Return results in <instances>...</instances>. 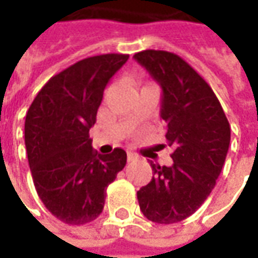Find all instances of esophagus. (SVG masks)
Masks as SVG:
<instances>
[{"mask_svg": "<svg viewBox=\"0 0 258 258\" xmlns=\"http://www.w3.org/2000/svg\"><path fill=\"white\" fill-rule=\"evenodd\" d=\"M127 160L128 162H135V160H138V155H135L133 152H130L128 155H127Z\"/></svg>", "mask_w": 258, "mask_h": 258, "instance_id": "esophagus-1", "label": "esophagus"}]
</instances>
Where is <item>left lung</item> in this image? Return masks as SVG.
I'll list each match as a JSON object with an SVG mask.
<instances>
[{
	"label": "left lung",
	"mask_w": 258,
	"mask_h": 258,
	"mask_svg": "<svg viewBox=\"0 0 258 258\" xmlns=\"http://www.w3.org/2000/svg\"><path fill=\"white\" fill-rule=\"evenodd\" d=\"M134 59L162 88L160 117L173 166L151 162V182L137 192L144 216L174 224L194 214L216 186L225 163L231 127L210 85L184 59L146 49Z\"/></svg>",
	"instance_id": "obj_1"
}]
</instances>
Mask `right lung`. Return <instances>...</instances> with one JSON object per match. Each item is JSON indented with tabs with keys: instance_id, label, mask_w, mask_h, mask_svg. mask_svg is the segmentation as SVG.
I'll return each mask as SVG.
<instances>
[{
	"instance_id": "1",
	"label": "right lung",
	"mask_w": 258,
	"mask_h": 258,
	"mask_svg": "<svg viewBox=\"0 0 258 258\" xmlns=\"http://www.w3.org/2000/svg\"><path fill=\"white\" fill-rule=\"evenodd\" d=\"M128 55L83 59L49 79L29 107L25 144L33 182L42 203L60 221L83 225L103 210L105 192L127 163L116 148L92 149L90 128L103 91Z\"/></svg>"
}]
</instances>
